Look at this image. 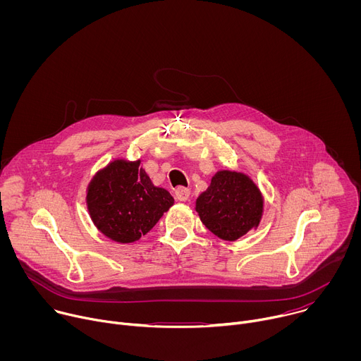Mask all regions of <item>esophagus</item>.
Masks as SVG:
<instances>
[{
  "label": "esophagus",
  "mask_w": 361,
  "mask_h": 361,
  "mask_svg": "<svg viewBox=\"0 0 361 361\" xmlns=\"http://www.w3.org/2000/svg\"><path fill=\"white\" fill-rule=\"evenodd\" d=\"M190 194H191V191H190L188 188L180 187V188L176 190V198H177L178 201H187V200L190 198Z\"/></svg>",
  "instance_id": "obj_1"
}]
</instances>
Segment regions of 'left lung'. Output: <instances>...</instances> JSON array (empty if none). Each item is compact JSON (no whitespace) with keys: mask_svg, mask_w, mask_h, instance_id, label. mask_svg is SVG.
I'll use <instances>...</instances> for the list:
<instances>
[{"mask_svg":"<svg viewBox=\"0 0 361 361\" xmlns=\"http://www.w3.org/2000/svg\"><path fill=\"white\" fill-rule=\"evenodd\" d=\"M195 212L213 234L235 241L259 227L264 198L247 174L221 170L214 174L210 187L198 195Z\"/></svg>","mask_w":361,"mask_h":361,"instance_id":"obj_1","label":"left lung"}]
</instances>
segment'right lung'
Returning a JSON list of instances; mask_svg holds the SVG:
<instances>
[{
  "label": "right lung",
  "mask_w": 361,
  "mask_h": 361,
  "mask_svg": "<svg viewBox=\"0 0 361 361\" xmlns=\"http://www.w3.org/2000/svg\"><path fill=\"white\" fill-rule=\"evenodd\" d=\"M141 160L117 159L95 173L87 187V209L107 238L127 244L147 234L174 204L140 167Z\"/></svg>",
  "instance_id": "add662e5"
}]
</instances>
